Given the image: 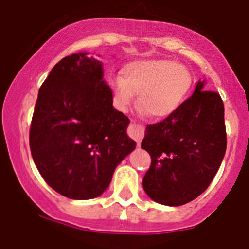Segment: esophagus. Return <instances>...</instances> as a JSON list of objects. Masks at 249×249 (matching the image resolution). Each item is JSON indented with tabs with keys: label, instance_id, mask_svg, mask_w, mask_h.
Here are the masks:
<instances>
[{
	"label": "esophagus",
	"instance_id": "esophagus-1",
	"mask_svg": "<svg viewBox=\"0 0 249 249\" xmlns=\"http://www.w3.org/2000/svg\"><path fill=\"white\" fill-rule=\"evenodd\" d=\"M127 134H129V136L131 137L132 140H135L140 144L141 141L143 140V137H144L145 135L144 125L132 122L131 124L129 125V127H127Z\"/></svg>",
	"mask_w": 249,
	"mask_h": 249
}]
</instances>
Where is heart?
<instances>
[{"label":"heart","instance_id":"1","mask_svg":"<svg viewBox=\"0 0 249 249\" xmlns=\"http://www.w3.org/2000/svg\"><path fill=\"white\" fill-rule=\"evenodd\" d=\"M192 72L187 66L170 60L135 62L123 70L122 79L113 84L114 102L126 110L139 95V102L157 118L169 117L182 107L192 91Z\"/></svg>","mask_w":249,"mask_h":249}]
</instances>
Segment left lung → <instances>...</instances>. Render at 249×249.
<instances>
[{
    "label": "left lung",
    "instance_id": "8db88e82",
    "mask_svg": "<svg viewBox=\"0 0 249 249\" xmlns=\"http://www.w3.org/2000/svg\"><path fill=\"white\" fill-rule=\"evenodd\" d=\"M141 147L150 155L143 189L155 202L180 206L208 188L227 150L224 104L218 92L195 91L177 112L147 126Z\"/></svg>",
    "mask_w": 249,
    "mask_h": 249
}]
</instances>
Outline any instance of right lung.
I'll use <instances>...</instances> for the list:
<instances>
[{
  "label": "right lung",
  "instance_id": "1",
  "mask_svg": "<svg viewBox=\"0 0 249 249\" xmlns=\"http://www.w3.org/2000/svg\"><path fill=\"white\" fill-rule=\"evenodd\" d=\"M130 120L113 108L102 64L78 53L60 60L39 88L30 127L32 159L47 184L69 199L100 196L136 147Z\"/></svg>",
  "mask_w": 249,
  "mask_h": 249
}]
</instances>
